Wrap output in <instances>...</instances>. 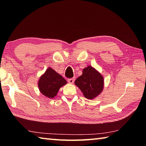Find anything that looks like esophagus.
<instances>
[{
  "label": "esophagus",
  "instance_id": "1",
  "mask_svg": "<svg viewBox=\"0 0 146 146\" xmlns=\"http://www.w3.org/2000/svg\"><path fill=\"white\" fill-rule=\"evenodd\" d=\"M74 81H75V79L74 78H69V79H68V82H69L70 83H71V84H72V83H74Z\"/></svg>",
  "mask_w": 146,
  "mask_h": 146
}]
</instances>
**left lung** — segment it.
Wrapping results in <instances>:
<instances>
[{
	"label": "left lung",
	"instance_id": "left-lung-1",
	"mask_svg": "<svg viewBox=\"0 0 146 146\" xmlns=\"http://www.w3.org/2000/svg\"><path fill=\"white\" fill-rule=\"evenodd\" d=\"M75 84L90 100L97 97L104 89V80L101 74L91 66L85 68L83 74L77 78Z\"/></svg>",
	"mask_w": 146,
	"mask_h": 146
}]
</instances>
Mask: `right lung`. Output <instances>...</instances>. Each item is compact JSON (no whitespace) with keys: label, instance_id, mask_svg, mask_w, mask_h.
<instances>
[{"label":"right lung","instance_id":"obj_1","mask_svg":"<svg viewBox=\"0 0 146 146\" xmlns=\"http://www.w3.org/2000/svg\"><path fill=\"white\" fill-rule=\"evenodd\" d=\"M67 83L63 76L48 68L45 73L40 77L38 81V87L41 94L49 98H54L58 94L59 90Z\"/></svg>","mask_w":146,"mask_h":146}]
</instances>
